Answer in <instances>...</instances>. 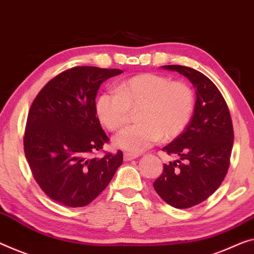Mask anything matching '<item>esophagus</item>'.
I'll return each mask as SVG.
<instances>
[{"instance_id":"obj_1","label":"esophagus","mask_w":254,"mask_h":254,"mask_svg":"<svg viewBox=\"0 0 254 254\" xmlns=\"http://www.w3.org/2000/svg\"><path fill=\"white\" fill-rule=\"evenodd\" d=\"M137 158L136 154H131V153H124V160L125 161H130V160H134Z\"/></svg>"}]
</instances>
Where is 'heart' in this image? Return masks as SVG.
Segmentation results:
<instances>
[{
    "label": "heart",
    "instance_id": "1",
    "mask_svg": "<svg viewBox=\"0 0 254 254\" xmlns=\"http://www.w3.org/2000/svg\"><path fill=\"white\" fill-rule=\"evenodd\" d=\"M194 93L189 85L174 83L155 73H140L124 80L117 92H105L96 101V114L110 130L120 129L137 109L139 124L131 125L114 139L117 147L138 154L161 138L178 136L190 122Z\"/></svg>",
    "mask_w": 254,
    "mask_h": 254
}]
</instances>
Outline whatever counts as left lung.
Returning a JSON list of instances; mask_svg holds the SVG:
<instances>
[{"mask_svg":"<svg viewBox=\"0 0 254 254\" xmlns=\"http://www.w3.org/2000/svg\"><path fill=\"white\" fill-rule=\"evenodd\" d=\"M161 68L185 76L196 93L190 122L162 149L179 160L163 165V173L153 183L166 203L187 209L213 194L227 174L234 142L232 118L219 89L203 73L185 65Z\"/></svg>","mask_w":254,"mask_h":254,"instance_id":"1","label":"left lung"}]
</instances>
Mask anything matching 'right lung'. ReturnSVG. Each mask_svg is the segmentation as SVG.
<instances>
[{
  "label": "right lung",
  "instance_id": "obj_1",
  "mask_svg": "<svg viewBox=\"0 0 254 254\" xmlns=\"http://www.w3.org/2000/svg\"><path fill=\"white\" fill-rule=\"evenodd\" d=\"M120 69L75 67L51 79L30 107L23 146L33 176L59 203L80 208L109 185L123 152L93 158L109 138L96 117L101 84Z\"/></svg>",
  "mask_w": 254,
  "mask_h": 254
}]
</instances>
